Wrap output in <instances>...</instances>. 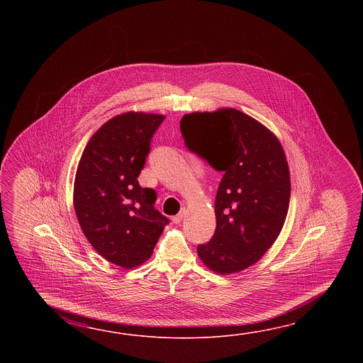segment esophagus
<instances>
[{
    "mask_svg": "<svg viewBox=\"0 0 363 363\" xmlns=\"http://www.w3.org/2000/svg\"><path fill=\"white\" fill-rule=\"evenodd\" d=\"M184 216H185V208H182V210H180V213H179L178 216H174V218H172V222H174V223H175V224L180 223V222H182V220H183V218H184Z\"/></svg>",
    "mask_w": 363,
    "mask_h": 363,
    "instance_id": "34e87169",
    "label": "esophagus"
}]
</instances>
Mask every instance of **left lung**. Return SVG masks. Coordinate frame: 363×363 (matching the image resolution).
Wrapping results in <instances>:
<instances>
[{"label":"left lung","instance_id":"left-lung-1","mask_svg":"<svg viewBox=\"0 0 363 363\" xmlns=\"http://www.w3.org/2000/svg\"><path fill=\"white\" fill-rule=\"evenodd\" d=\"M180 131L189 150L223 172L216 232L197 255L222 275L245 270L270 249L286 222L291 177L284 149L266 125L233 108L185 114Z\"/></svg>","mask_w":363,"mask_h":363}]
</instances>
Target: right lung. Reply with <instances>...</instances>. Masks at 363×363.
<instances>
[{"mask_svg":"<svg viewBox=\"0 0 363 363\" xmlns=\"http://www.w3.org/2000/svg\"><path fill=\"white\" fill-rule=\"evenodd\" d=\"M164 116L127 111L108 119L88 141L77 164L74 208L89 244L108 262L140 266L153 255L169 219L157 194L138 177Z\"/></svg>","mask_w":363,"mask_h":363,"instance_id":"add662e5","label":"right lung"}]
</instances>
